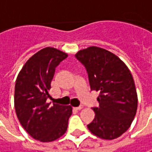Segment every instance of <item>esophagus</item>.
<instances>
[{
	"label": "esophagus",
	"instance_id": "obj_1",
	"mask_svg": "<svg viewBox=\"0 0 152 152\" xmlns=\"http://www.w3.org/2000/svg\"><path fill=\"white\" fill-rule=\"evenodd\" d=\"M82 108H83V105H80V106L75 107V109H76V110H81Z\"/></svg>",
	"mask_w": 152,
	"mask_h": 152
}]
</instances>
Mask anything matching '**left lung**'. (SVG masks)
Returning <instances> with one entry per match:
<instances>
[{"instance_id": "left-lung-1", "label": "left lung", "mask_w": 152, "mask_h": 152, "mask_svg": "<svg viewBox=\"0 0 152 152\" xmlns=\"http://www.w3.org/2000/svg\"><path fill=\"white\" fill-rule=\"evenodd\" d=\"M76 59L85 66L91 91L99 92L95 118L87 125L92 134L114 139L131 126L137 107L135 84L125 64L111 52L97 47L78 52Z\"/></svg>"}]
</instances>
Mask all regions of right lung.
<instances>
[{"mask_svg":"<svg viewBox=\"0 0 152 152\" xmlns=\"http://www.w3.org/2000/svg\"><path fill=\"white\" fill-rule=\"evenodd\" d=\"M67 54L46 48L33 55L18 74L15 87L17 118L27 133L41 142H51L63 135L72 114L70 105L48 103L55 68Z\"/></svg>","mask_w":152,"mask_h":152,"instance_id":"1","label":"right lung"}]
</instances>
